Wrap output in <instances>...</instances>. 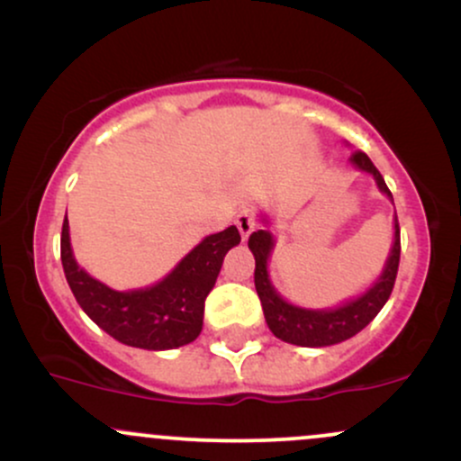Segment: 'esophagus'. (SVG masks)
Returning <instances> with one entry per match:
<instances>
[{
  "mask_svg": "<svg viewBox=\"0 0 461 461\" xmlns=\"http://www.w3.org/2000/svg\"><path fill=\"white\" fill-rule=\"evenodd\" d=\"M236 227H238V231H240L242 240H247V238L251 236V231L256 230V219H253L251 210H242V212H238Z\"/></svg>",
  "mask_w": 461,
  "mask_h": 461,
  "instance_id": "1",
  "label": "esophagus"
}]
</instances>
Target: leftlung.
<instances>
[{
  "mask_svg": "<svg viewBox=\"0 0 461 461\" xmlns=\"http://www.w3.org/2000/svg\"><path fill=\"white\" fill-rule=\"evenodd\" d=\"M348 162L357 171L373 176L379 193L393 201V194L385 186L382 173L375 168V164L370 162L366 153L356 151L348 158ZM260 221L264 227L249 236V249H251L253 258H256V290L258 297L262 301L264 319H267L268 330L273 331L275 338L297 347H331L356 336L382 312L385 301L390 299V293H393L396 271H399L401 240L396 214L393 221V247H390L388 258H385L382 273L377 275V279L364 293L342 301V303L333 305V308H303V305L290 303L288 299H284L277 293V288L271 282V275H268V262H271L275 249V236L271 231L273 221L267 212H260Z\"/></svg>",
  "mask_w": 461,
  "mask_h": 461,
  "instance_id": "left-lung-1",
  "label": "left lung"
}]
</instances>
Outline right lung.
Instances as JSON below:
<instances>
[{"label":"right lung","mask_w":461,"mask_h":461,"mask_svg":"<svg viewBox=\"0 0 461 461\" xmlns=\"http://www.w3.org/2000/svg\"><path fill=\"white\" fill-rule=\"evenodd\" d=\"M238 242L240 234L236 225H230L219 234L205 236L160 282L114 290L79 267L65 216L60 258L73 297L95 325L128 347L168 351L197 340L203 327L205 297L214 288L227 251Z\"/></svg>","instance_id":"right-lung-1"}]
</instances>
